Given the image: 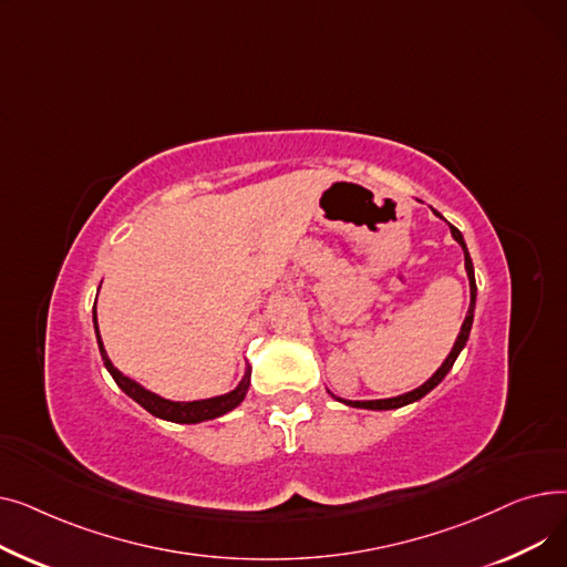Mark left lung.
I'll use <instances>...</instances> for the list:
<instances>
[{
    "label": "left lung",
    "instance_id": "8db88e82",
    "mask_svg": "<svg viewBox=\"0 0 567 567\" xmlns=\"http://www.w3.org/2000/svg\"><path fill=\"white\" fill-rule=\"evenodd\" d=\"M439 218H443L441 214H436ZM451 234H453V238L455 241L462 246V250H464V266H466V276H468V287H471V303H468V312H466V317H464V323H462V329H460V336H457V340H455V344H453V349H451V353H449V359H445L443 363H441V368L423 383V385H419V389L415 391H409V393H404V395H398V398H389V400H365V402H351V400H340V398H336L333 393V398L336 400H340V402H344V404H349V406H355V409H374V411H383V409H400V406H404V404H411V402H415V400H421V398H425L432 389H436V385L443 381V377L451 372V368H453V363L457 361V355H460V351L464 349V344H466V340H468V333H471V323H473V310H475V276H473V261H471V257H468V250H466V244H464V236H462V231L457 229V227H453L451 225Z\"/></svg>",
    "mask_w": 567,
    "mask_h": 567
}]
</instances>
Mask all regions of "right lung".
<instances>
[{"label": "right lung", "mask_w": 567, "mask_h": 567, "mask_svg": "<svg viewBox=\"0 0 567 567\" xmlns=\"http://www.w3.org/2000/svg\"><path fill=\"white\" fill-rule=\"evenodd\" d=\"M94 331H96V340H99V349H101V359L107 368V372L112 374V379L116 381L118 389H122L128 398H133L140 406H144L148 413L156 415V419L169 421V423H182V425H195V423H204V421H214L218 415H225L227 411L236 409L238 404L244 402L248 389H250V368H246L244 379L238 381V385L234 391L218 395V398H208V400H195V402H174V400H165L152 391H146L144 385H140L137 381L124 377L118 372L112 361L107 359V351L103 347L101 333H99V319H96V306H94Z\"/></svg>", "instance_id": "right-lung-1"}]
</instances>
